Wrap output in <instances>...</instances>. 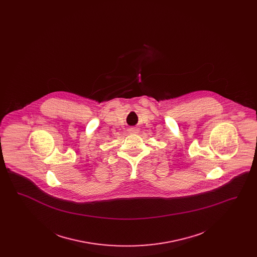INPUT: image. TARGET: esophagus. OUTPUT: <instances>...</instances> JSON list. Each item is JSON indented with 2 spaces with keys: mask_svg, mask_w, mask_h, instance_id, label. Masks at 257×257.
I'll return each mask as SVG.
<instances>
[{
  "mask_svg": "<svg viewBox=\"0 0 257 257\" xmlns=\"http://www.w3.org/2000/svg\"><path fill=\"white\" fill-rule=\"evenodd\" d=\"M138 131H139V130H138V128H136V127H133V128H130V129H129V133H130V134H137Z\"/></svg>",
  "mask_w": 257,
  "mask_h": 257,
  "instance_id": "esophagus-1",
  "label": "esophagus"
}]
</instances>
